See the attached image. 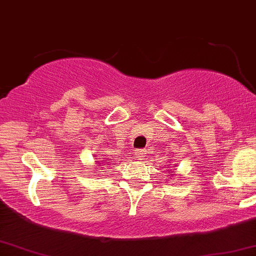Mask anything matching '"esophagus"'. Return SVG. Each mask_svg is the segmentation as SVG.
<instances>
[{
    "label": "esophagus",
    "instance_id": "1",
    "mask_svg": "<svg viewBox=\"0 0 256 256\" xmlns=\"http://www.w3.org/2000/svg\"><path fill=\"white\" fill-rule=\"evenodd\" d=\"M145 154H146L145 150H136V151H134V156H136V158H137L138 160L144 159Z\"/></svg>",
    "mask_w": 256,
    "mask_h": 256
}]
</instances>
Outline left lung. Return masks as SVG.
I'll use <instances>...</instances> for the list:
<instances>
[{"label": "left lung", "instance_id": "8db88e82", "mask_svg": "<svg viewBox=\"0 0 256 256\" xmlns=\"http://www.w3.org/2000/svg\"><path fill=\"white\" fill-rule=\"evenodd\" d=\"M168 168H170V166H168ZM171 168H174V170H176V165H173V166H171ZM168 173H170V174H168V176H174V171H171V170H168Z\"/></svg>", "mask_w": 256, "mask_h": 256}]
</instances>
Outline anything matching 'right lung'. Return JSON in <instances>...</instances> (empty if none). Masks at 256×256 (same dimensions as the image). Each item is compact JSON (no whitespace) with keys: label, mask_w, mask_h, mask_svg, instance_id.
I'll list each match as a JSON object with an SVG mask.
<instances>
[{"label":"right lung","mask_w":256,"mask_h":256,"mask_svg":"<svg viewBox=\"0 0 256 256\" xmlns=\"http://www.w3.org/2000/svg\"><path fill=\"white\" fill-rule=\"evenodd\" d=\"M102 162H103V160H100V162H97L96 165H97V166H102ZM105 162H108L106 160H105Z\"/></svg>","instance_id":"1"}]
</instances>
